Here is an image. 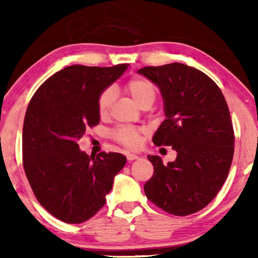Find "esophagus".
I'll return each mask as SVG.
<instances>
[{
	"instance_id": "34e87169",
	"label": "esophagus",
	"mask_w": 258,
	"mask_h": 258,
	"mask_svg": "<svg viewBox=\"0 0 258 258\" xmlns=\"http://www.w3.org/2000/svg\"><path fill=\"white\" fill-rule=\"evenodd\" d=\"M126 158H127V160L132 161V160H135L139 158L138 155H134V154H126Z\"/></svg>"
}]
</instances>
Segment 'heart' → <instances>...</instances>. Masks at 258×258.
Listing matches in <instances>:
<instances>
[{"instance_id":"b5f03b06","label":"heart","mask_w":258,"mask_h":258,"mask_svg":"<svg viewBox=\"0 0 258 258\" xmlns=\"http://www.w3.org/2000/svg\"><path fill=\"white\" fill-rule=\"evenodd\" d=\"M125 90L134 102L141 108L151 107V104L156 101L158 94V87L154 82L148 80L146 77H135L130 80L125 85ZM116 94L111 87L104 89L99 94L97 108L98 112L101 117H107L110 112L112 104L115 102ZM145 133V130L135 128L132 126H119L111 132V138L116 142L130 149H135L140 146L141 137Z\"/></svg>"}]
</instances>
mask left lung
I'll return each instance as SVG.
<instances>
[{"label":"left lung","mask_w":258,"mask_h":258,"mask_svg":"<svg viewBox=\"0 0 258 258\" xmlns=\"http://www.w3.org/2000/svg\"><path fill=\"white\" fill-rule=\"evenodd\" d=\"M159 86L166 119L154 135L156 146H171L176 159L164 165L148 156L154 175L145 184L147 198L175 216L202 211L228 177L234 132L220 87L198 69L174 62L138 72Z\"/></svg>","instance_id":"8db88e82"}]
</instances>
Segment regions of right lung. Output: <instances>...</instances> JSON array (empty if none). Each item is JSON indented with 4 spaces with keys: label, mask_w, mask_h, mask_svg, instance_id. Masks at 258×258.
<instances>
[{
    "label": "right lung",
    "mask_w": 258,
    "mask_h": 258,
    "mask_svg": "<svg viewBox=\"0 0 258 258\" xmlns=\"http://www.w3.org/2000/svg\"><path fill=\"white\" fill-rule=\"evenodd\" d=\"M128 66L73 64L47 78L30 99L23 127L24 169L37 202L60 221L80 224L93 217L126 164L117 152L89 156L77 141L99 124V94Z\"/></svg>",
    "instance_id": "1"
}]
</instances>
